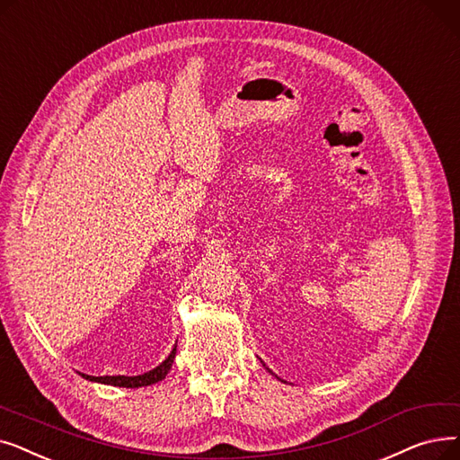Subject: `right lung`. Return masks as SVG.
I'll return each instance as SVG.
<instances>
[{"mask_svg":"<svg viewBox=\"0 0 460 460\" xmlns=\"http://www.w3.org/2000/svg\"><path fill=\"white\" fill-rule=\"evenodd\" d=\"M173 358H176V348L172 349L170 356L149 373H144L140 376H90V375H82V378L92 380V382H101V384H108V385H118V387H144V385H151L157 384L161 380L166 378L168 370L173 363Z\"/></svg>","mask_w":460,"mask_h":460,"instance_id":"right-lung-1","label":"right lung"}]
</instances>
